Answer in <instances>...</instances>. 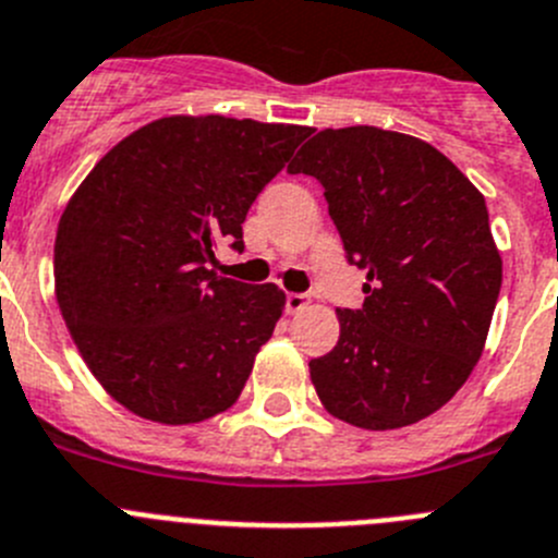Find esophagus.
Listing matches in <instances>:
<instances>
[{"mask_svg": "<svg viewBox=\"0 0 558 558\" xmlns=\"http://www.w3.org/2000/svg\"><path fill=\"white\" fill-rule=\"evenodd\" d=\"M308 294H286V311H289V314H300L303 308H308Z\"/></svg>", "mask_w": 558, "mask_h": 558, "instance_id": "obj_1", "label": "esophagus"}]
</instances>
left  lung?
I'll use <instances>...</instances> for the list:
<instances>
[{"mask_svg": "<svg viewBox=\"0 0 558 558\" xmlns=\"http://www.w3.org/2000/svg\"><path fill=\"white\" fill-rule=\"evenodd\" d=\"M289 173L325 186L363 308L336 311L341 336L308 363L322 408L372 432L402 429L444 408L482 357L501 253L484 195L418 137L377 126L325 129Z\"/></svg>", "mask_w": 558, "mask_h": 558, "instance_id": "obj_1", "label": "left lung"}]
</instances>
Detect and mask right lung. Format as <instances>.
Listing matches in <instances>:
<instances>
[{"label":"right lung","instance_id":"right-lung-1","mask_svg":"<svg viewBox=\"0 0 558 558\" xmlns=\"http://www.w3.org/2000/svg\"><path fill=\"white\" fill-rule=\"evenodd\" d=\"M311 126L168 114L109 148L60 217L54 294L82 361L145 421L201 424L242 393L283 316L275 283L208 264L242 250L255 195Z\"/></svg>","mask_w":558,"mask_h":558}]
</instances>
